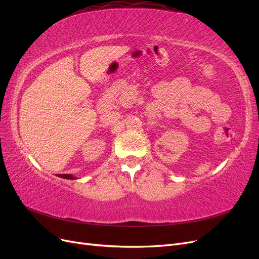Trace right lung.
<instances>
[{
	"label": "right lung",
	"mask_w": 259,
	"mask_h": 259,
	"mask_svg": "<svg viewBox=\"0 0 259 259\" xmlns=\"http://www.w3.org/2000/svg\"><path fill=\"white\" fill-rule=\"evenodd\" d=\"M58 177H61V178H66V179H75V177L71 174H59Z\"/></svg>",
	"instance_id": "right-lung-1"
}]
</instances>
